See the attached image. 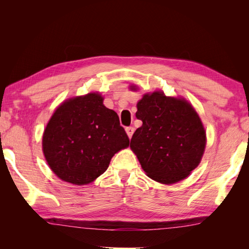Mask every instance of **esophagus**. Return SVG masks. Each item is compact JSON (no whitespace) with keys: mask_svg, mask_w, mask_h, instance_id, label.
<instances>
[{"mask_svg":"<svg viewBox=\"0 0 249 249\" xmlns=\"http://www.w3.org/2000/svg\"><path fill=\"white\" fill-rule=\"evenodd\" d=\"M134 131H135V129H134L133 126H127V127H126L125 132H126V134H127V136H129V138H132L133 134H134Z\"/></svg>","mask_w":249,"mask_h":249,"instance_id":"1","label":"esophagus"}]
</instances>
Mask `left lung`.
<instances>
[{"label": "left lung", "mask_w": 249, "mask_h": 249, "mask_svg": "<svg viewBox=\"0 0 249 249\" xmlns=\"http://www.w3.org/2000/svg\"><path fill=\"white\" fill-rule=\"evenodd\" d=\"M136 90V86H131ZM142 125L130 147L147 177L161 184H175L198 166L206 148V131L191 105L163 91L146 93L137 104Z\"/></svg>", "instance_id": "left-lung-1"}]
</instances>
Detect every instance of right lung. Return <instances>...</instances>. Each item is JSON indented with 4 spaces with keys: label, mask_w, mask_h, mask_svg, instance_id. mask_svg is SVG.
Segmentation results:
<instances>
[{
    "label": "right lung",
    "mask_w": 249,
    "mask_h": 249,
    "mask_svg": "<svg viewBox=\"0 0 249 249\" xmlns=\"http://www.w3.org/2000/svg\"><path fill=\"white\" fill-rule=\"evenodd\" d=\"M100 93L66 100L56 109L42 137L50 168L64 182L86 185L107 170L112 157L129 146L117 113Z\"/></svg>",
    "instance_id": "1"
}]
</instances>
